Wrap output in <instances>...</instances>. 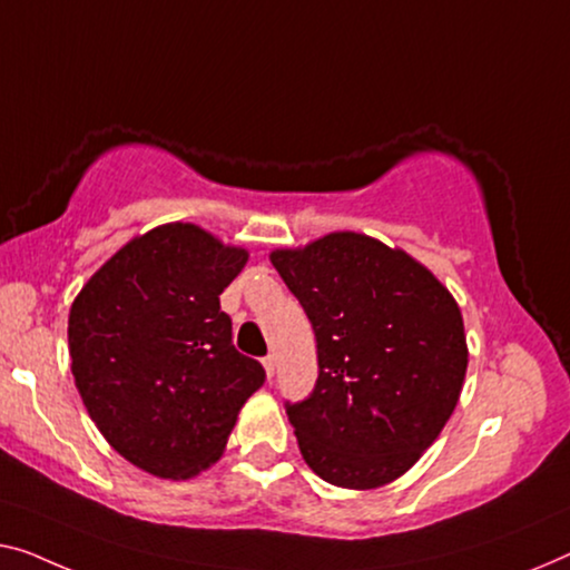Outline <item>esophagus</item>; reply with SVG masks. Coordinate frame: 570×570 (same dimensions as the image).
Listing matches in <instances>:
<instances>
[{
	"mask_svg": "<svg viewBox=\"0 0 570 570\" xmlns=\"http://www.w3.org/2000/svg\"><path fill=\"white\" fill-rule=\"evenodd\" d=\"M263 368H266V376L268 379H274V371H276V358H274V355H266V358H263Z\"/></svg>",
	"mask_w": 570,
	"mask_h": 570,
	"instance_id": "esophagus-1",
	"label": "esophagus"
}]
</instances>
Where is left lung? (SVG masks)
Instances as JSON below:
<instances>
[{"instance_id":"8db88e82","label":"left lung","mask_w":570,"mask_h":570,"mask_svg":"<svg viewBox=\"0 0 570 570\" xmlns=\"http://www.w3.org/2000/svg\"><path fill=\"white\" fill-rule=\"evenodd\" d=\"M312 322L317 384L286 404L309 469L376 489L435 443L461 396L469 347L453 294L404 250L330 233L271 253Z\"/></svg>"}]
</instances>
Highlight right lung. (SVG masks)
Segmentation results:
<instances>
[{
  "instance_id": "obj_1",
  "label": "right lung",
  "mask_w": 570,
  "mask_h": 570,
  "mask_svg": "<svg viewBox=\"0 0 570 570\" xmlns=\"http://www.w3.org/2000/svg\"><path fill=\"white\" fill-rule=\"evenodd\" d=\"M248 250L189 223L132 237L68 314V353L89 417L125 461L191 479L219 461L266 371L237 353L219 294Z\"/></svg>"
}]
</instances>
